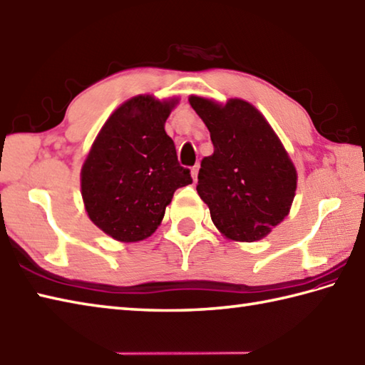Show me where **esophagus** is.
Masks as SVG:
<instances>
[{
    "instance_id": "1",
    "label": "esophagus",
    "mask_w": 365,
    "mask_h": 365,
    "mask_svg": "<svg viewBox=\"0 0 365 365\" xmlns=\"http://www.w3.org/2000/svg\"><path fill=\"white\" fill-rule=\"evenodd\" d=\"M198 170H200V165H193V167L190 168V175H192V180H193V182H197Z\"/></svg>"
}]
</instances>
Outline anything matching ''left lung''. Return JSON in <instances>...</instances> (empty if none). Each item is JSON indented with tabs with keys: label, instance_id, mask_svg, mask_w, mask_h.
<instances>
[{
	"label": "left lung",
	"instance_id": "1",
	"mask_svg": "<svg viewBox=\"0 0 365 365\" xmlns=\"http://www.w3.org/2000/svg\"><path fill=\"white\" fill-rule=\"evenodd\" d=\"M192 108L211 133L197 192L230 240L257 241L284 220L293 203L296 170L262 113L249 102L219 106L192 96Z\"/></svg>",
	"mask_w": 365,
	"mask_h": 365
}]
</instances>
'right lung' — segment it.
Listing matches in <instances>:
<instances>
[{"instance_id":"1","label":"right lung","mask_w":365,"mask_h":365,"mask_svg":"<svg viewBox=\"0 0 365 365\" xmlns=\"http://www.w3.org/2000/svg\"><path fill=\"white\" fill-rule=\"evenodd\" d=\"M175 101L138 96L103 124L81 168L89 219L118 241L151 236L176 189L192 184L165 125Z\"/></svg>"}]
</instances>
